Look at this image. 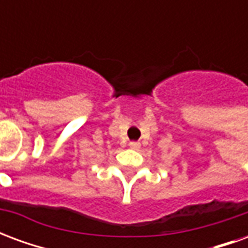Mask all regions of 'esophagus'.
I'll use <instances>...</instances> for the list:
<instances>
[{"label":"esophagus","instance_id":"1","mask_svg":"<svg viewBox=\"0 0 248 248\" xmlns=\"http://www.w3.org/2000/svg\"><path fill=\"white\" fill-rule=\"evenodd\" d=\"M130 147H133V149H140V142H135V140H131L129 143Z\"/></svg>","mask_w":248,"mask_h":248}]
</instances>
